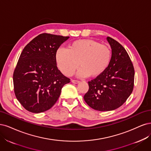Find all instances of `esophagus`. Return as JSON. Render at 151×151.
<instances>
[{
    "label": "esophagus",
    "instance_id": "1",
    "mask_svg": "<svg viewBox=\"0 0 151 151\" xmlns=\"http://www.w3.org/2000/svg\"><path fill=\"white\" fill-rule=\"evenodd\" d=\"M71 82H72V83H75V84H77V83H79L80 81H78V80H71Z\"/></svg>",
    "mask_w": 151,
    "mask_h": 151
}]
</instances>
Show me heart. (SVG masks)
Returning <instances> with one entry per match:
<instances>
[{
  "instance_id": "heart-1",
  "label": "heart",
  "mask_w": 151,
  "mask_h": 151,
  "mask_svg": "<svg viewBox=\"0 0 151 151\" xmlns=\"http://www.w3.org/2000/svg\"><path fill=\"white\" fill-rule=\"evenodd\" d=\"M110 59L109 47L91 40L76 41L70 49L61 47L56 54L58 69L66 76L73 74L80 63L82 66L77 76L81 78L101 74L107 68Z\"/></svg>"
}]
</instances>
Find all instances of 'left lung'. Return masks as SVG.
<instances>
[{"instance_id": "8db88e82", "label": "left lung", "mask_w": 151, "mask_h": 151, "mask_svg": "<svg viewBox=\"0 0 151 151\" xmlns=\"http://www.w3.org/2000/svg\"><path fill=\"white\" fill-rule=\"evenodd\" d=\"M111 49L109 65L96 78L88 81L89 90L84 100L91 108L110 111L122 105L134 88V68L125 48L110 37H106Z\"/></svg>"}]
</instances>
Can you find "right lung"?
<instances>
[{
	"mask_svg": "<svg viewBox=\"0 0 151 151\" xmlns=\"http://www.w3.org/2000/svg\"><path fill=\"white\" fill-rule=\"evenodd\" d=\"M41 34L24 48L13 75L14 93L23 107L41 113L55 104L65 84L70 82L56 66L58 48L69 39Z\"/></svg>",
	"mask_w": 151,
	"mask_h": 151,
	"instance_id": "add662e5",
	"label": "right lung"
}]
</instances>
